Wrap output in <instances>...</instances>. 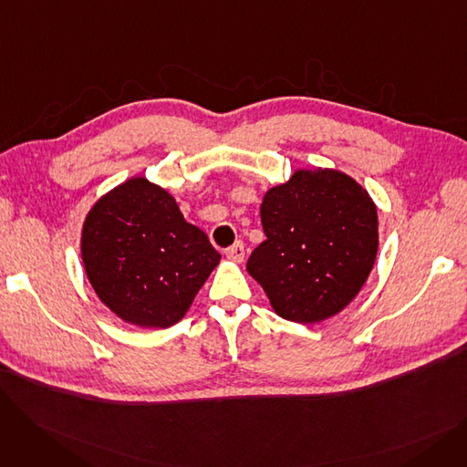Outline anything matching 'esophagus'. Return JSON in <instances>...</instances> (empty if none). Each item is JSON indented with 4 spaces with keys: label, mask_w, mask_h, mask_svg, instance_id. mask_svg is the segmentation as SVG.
I'll return each mask as SVG.
<instances>
[{
    "label": "esophagus",
    "mask_w": 467,
    "mask_h": 467,
    "mask_svg": "<svg viewBox=\"0 0 467 467\" xmlns=\"http://www.w3.org/2000/svg\"><path fill=\"white\" fill-rule=\"evenodd\" d=\"M244 254H246V252H244V244H242V242H234L233 246H229V248L225 250V255H227L229 259H233V261H238V263L244 259Z\"/></svg>",
    "instance_id": "1"
}]
</instances>
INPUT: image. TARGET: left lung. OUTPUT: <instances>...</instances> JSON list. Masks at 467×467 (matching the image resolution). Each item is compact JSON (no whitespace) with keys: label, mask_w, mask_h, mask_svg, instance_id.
Here are the masks:
<instances>
[{"label":"left lung","mask_w":467,"mask_h":467,"mask_svg":"<svg viewBox=\"0 0 467 467\" xmlns=\"http://www.w3.org/2000/svg\"><path fill=\"white\" fill-rule=\"evenodd\" d=\"M265 240L248 259L284 320L317 324L361 289L379 250L377 206L337 170H297L261 204Z\"/></svg>","instance_id":"1"}]
</instances>
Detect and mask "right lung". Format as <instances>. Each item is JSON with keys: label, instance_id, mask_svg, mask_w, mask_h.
Returning <instances> with one entry per match:
<instances>
[{"label": "right lung", "instance_id": "obj_1", "mask_svg": "<svg viewBox=\"0 0 467 467\" xmlns=\"http://www.w3.org/2000/svg\"><path fill=\"white\" fill-rule=\"evenodd\" d=\"M81 255L90 285L120 320L140 327L180 322L221 255L183 219L174 196L132 178L88 212Z\"/></svg>", "mask_w": 467, "mask_h": 467}]
</instances>
